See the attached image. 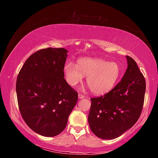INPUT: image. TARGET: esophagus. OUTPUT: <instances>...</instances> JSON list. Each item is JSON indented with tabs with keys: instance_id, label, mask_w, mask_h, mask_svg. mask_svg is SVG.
Returning <instances> with one entry per match:
<instances>
[{
	"instance_id": "1",
	"label": "esophagus",
	"mask_w": 158,
	"mask_h": 158,
	"mask_svg": "<svg viewBox=\"0 0 158 158\" xmlns=\"http://www.w3.org/2000/svg\"><path fill=\"white\" fill-rule=\"evenodd\" d=\"M78 98H79V99H82L83 98H85V96H83V95H82L81 94H78Z\"/></svg>"
}]
</instances>
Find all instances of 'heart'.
Wrapping results in <instances>:
<instances>
[{"mask_svg":"<svg viewBox=\"0 0 158 158\" xmlns=\"http://www.w3.org/2000/svg\"><path fill=\"white\" fill-rule=\"evenodd\" d=\"M122 68L116 62H108L97 58H82L77 64L66 63L63 72L66 82L70 86L81 83L84 75L91 92L96 95H103L110 91L122 75Z\"/></svg>","mask_w":158,"mask_h":158,"instance_id":"b5f03b06","label":"heart"}]
</instances>
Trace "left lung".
<instances>
[{
	"label": "left lung",
	"mask_w": 158,
	"mask_h": 158,
	"mask_svg": "<svg viewBox=\"0 0 158 158\" xmlns=\"http://www.w3.org/2000/svg\"><path fill=\"white\" fill-rule=\"evenodd\" d=\"M127 68L122 81L102 96L91 98L88 122L98 138L116 139L131 128L142 111L146 83L136 62L126 56Z\"/></svg>",
	"instance_id": "8db88e82"
}]
</instances>
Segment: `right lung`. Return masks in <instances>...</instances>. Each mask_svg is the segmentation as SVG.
<instances>
[{
  "mask_svg": "<svg viewBox=\"0 0 158 158\" xmlns=\"http://www.w3.org/2000/svg\"><path fill=\"white\" fill-rule=\"evenodd\" d=\"M67 53L64 48L39 50L26 60L17 78L22 117L43 136H55L64 130L78 100V94L64 78Z\"/></svg>",
  "mask_w": 158,
  "mask_h": 158,
  "instance_id": "right-lung-1",
  "label": "right lung"
}]
</instances>
